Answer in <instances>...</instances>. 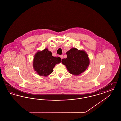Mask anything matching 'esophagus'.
Returning <instances> with one entry per match:
<instances>
[{
  "label": "esophagus",
  "mask_w": 121,
  "mask_h": 121,
  "mask_svg": "<svg viewBox=\"0 0 121 121\" xmlns=\"http://www.w3.org/2000/svg\"><path fill=\"white\" fill-rule=\"evenodd\" d=\"M59 57H60V58H61V59H63V55H60V56H59Z\"/></svg>",
  "instance_id": "34e87169"
}]
</instances>
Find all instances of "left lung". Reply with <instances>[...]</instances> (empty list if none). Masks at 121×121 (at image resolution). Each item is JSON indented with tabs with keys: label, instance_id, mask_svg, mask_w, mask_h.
<instances>
[{
	"label": "left lung",
	"instance_id": "8db88e82",
	"mask_svg": "<svg viewBox=\"0 0 121 121\" xmlns=\"http://www.w3.org/2000/svg\"><path fill=\"white\" fill-rule=\"evenodd\" d=\"M66 54L67 57L62 59V63L66 67L70 74L75 76L80 75L87 69L90 60L85 51L73 48Z\"/></svg>",
	"mask_w": 121,
	"mask_h": 121
}]
</instances>
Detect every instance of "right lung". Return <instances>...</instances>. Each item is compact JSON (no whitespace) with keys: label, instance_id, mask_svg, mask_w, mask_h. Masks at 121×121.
Wrapping results in <instances>:
<instances>
[{"label":"right lung","instance_id":"right-lung-1","mask_svg":"<svg viewBox=\"0 0 121 121\" xmlns=\"http://www.w3.org/2000/svg\"><path fill=\"white\" fill-rule=\"evenodd\" d=\"M61 62V58L52 56V52L45 48L35 53L33 66L38 75L46 77L52 73L55 66Z\"/></svg>","mask_w":121,"mask_h":121}]
</instances>
